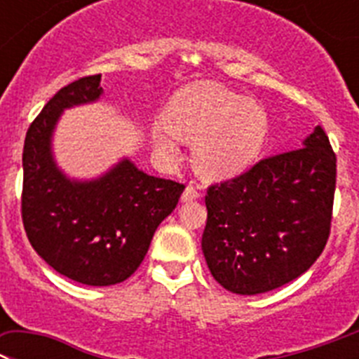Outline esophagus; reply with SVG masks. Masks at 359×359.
<instances>
[{
  "label": "esophagus",
  "mask_w": 359,
  "mask_h": 359,
  "mask_svg": "<svg viewBox=\"0 0 359 359\" xmlns=\"http://www.w3.org/2000/svg\"><path fill=\"white\" fill-rule=\"evenodd\" d=\"M200 195H202V193H200L198 186H195V184H189V186L184 189L182 200H184V202H191V200L200 198Z\"/></svg>",
  "instance_id": "esophagus-1"
}]
</instances>
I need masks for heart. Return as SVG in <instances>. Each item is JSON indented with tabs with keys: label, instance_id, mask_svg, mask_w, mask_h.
Returning <instances> with one entry per match:
<instances>
[{
	"label": "heart",
	"instance_id": "b5f03b06",
	"mask_svg": "<svg viewBox=\"0 0 359 359\" xmlns=\"http://www.w3.org/2000/svg\"><path fill=\"white\" fill-rule=\"evenodd\" d=\"M168 127L154 130L164 157H175L179 137L195 141V164L209 179L240 173L257 159L268 135V116L259 103L227 87L198 82L182 87L166 109Z\"/></svg>",
	"mask_w": 359,
	"mask_h": 359
}]
</instances>
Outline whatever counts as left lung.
<instances>
[{"label":"left lung","mask_w":359,"mask_h":359,"mask_svg":"<svg viewBox=\"0 0 359 359\" xmlns=\"http://www.w3.org/2000/svg\"><path fill=\"white\" fill-rule=\"evenodd\" d=\"M337 154L322 127L304 147L211 184L202 250L212 277L238 295L280 288L308 270L329 240Z\"/></svg>","instance_id":"1"}]
</instances>
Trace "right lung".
<instances>
[{
  "label": "right lung",
  "instance_id": "obj_1",
  "mask_svg": "<svg viewBox=\"0 0 359 359\" xmlns=\"http://www.w3.org/2000/svg\"><path fill=\"white\" fill-rule=\"evenodd\" d=\"M102 75L64 86L28 127L22 148L21 216L32 247L53 270L87 286L132 276L154 232L179 203L184 184L147 175L128 159L91 182L66 179L51 157L60 112L102 95Z\"/></svg>",
  "mask_w": 359,
  "mask_h": 359
}]
</instances>
